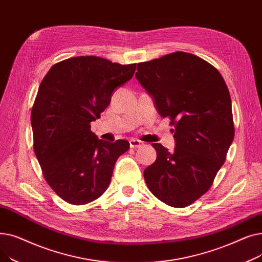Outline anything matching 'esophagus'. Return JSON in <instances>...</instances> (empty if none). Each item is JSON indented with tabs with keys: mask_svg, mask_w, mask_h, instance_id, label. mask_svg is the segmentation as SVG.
<instances>
[{
	"mask_svg": "<svg viewBox=\"0 0 262 262\" xmlns=\"http://www.w3.org/2000/svg\"><path fill=\"white\" fill-rule=\"evenodd\" d=\"M129 145L132 148H138L142 145V142L139 141V140H136V139H133L129 141Z\"/></svg>",
	"mask_w": 262,
	"mask_h": 262,
	"instance_id": "obj_1",
	"label": "esophagus"
}]
</instances>
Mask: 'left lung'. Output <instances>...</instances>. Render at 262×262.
<instances>
[{
    "mask_svg": "<svg viewBox=\"0 0 262 262\" xmlns=\"http://www.w3.org/2000/svg\"><path fill=\"white\" fill-rule=\"evenodd\" d=\"M136 78L174 126V152L152 145L157 158L144 172L149 191L184 208L207 192L235 136L231 100L216 69L196 55L174 52L137 66Z\"/></svg>",
    "mask_w": 262,
    "mask_h": 262,
    "instance_id": "obj_1",
    "label": "left lung"
}]
</instances>
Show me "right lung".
<instances>
[{
  "label": "right lung",
  "instance_id": "1",
  "mask_svg": "<svg viewBox=\"0 0 262 262\" xmlns=\"http://www.w3.org/2000/svg\"><path fill=\"white\" fill-rule=\"evenodd\" d=\"M135 71L136 63L77 56L52 66L41 81L31 115L34 150L48 185L67 203L85 205L99 199L117 159L128 150L125 140H100L90 123Z\"/></svg>",
  "mask_w": 262,
  "mask_h": 262
}]
</instances>
